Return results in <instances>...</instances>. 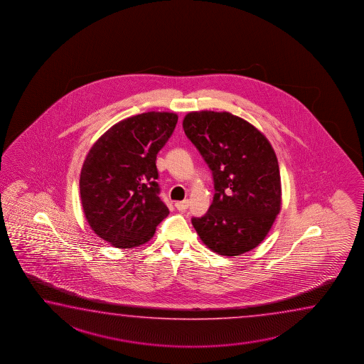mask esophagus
<instances>
[{
  "mask_svg": "<svg viewBox=\"0 0 364 364\" xmlns=\"http://www.w3.org/2000/svg\"><path fill=\"white\" fill-rule=\"evenodd\" d=\"M176 208L178 209L179 212H185L186 209L188 208V200H183V201L176 203Z\"/></svg>",
  "mask_w": 364,
  "mask_h": 364,
  "instance_id": "esophagus-1",
  "label": "esophagus"
}]
</instances>
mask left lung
Masks as SVG:
<instances>
[{
	"label": "left lung",
	"instance_id": "8db88e82",
	"mask_svg": "<svg viewBox=\"0 0 364 364\" xmlns=\"http://www.w3.org/2000/svg\"><path fill=\"white\" fill-rule=\"evenodd\" d=\"M183 130L213 174L212 205L191 220L200 239L221 256L256 248L282 205L278 159L270 142L230 112H190Z\"/></svg>",
	"mask_w": 364,
	"mask_h": 364
}]
</instances>
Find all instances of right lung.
Instances as JSON below:
<instances>
[{
  "label": "right lung",
  "mask_w": 364,
  "mask_h": 364,
  "mask_svg": "<svg viewBox=\"0 0 364 364\" xmlns=\"http://www.w3.org/2000/svg\"><path fill=\"white\" fill-rule=\"evenodd\" d=\"M178 116L146 112L114 124L86 156L80 195L86 221L116 248L149 242L169 214L160 199L156 155L171 138Z\"/></svg>",
  "instance_id": "1"
}]
</instances>
